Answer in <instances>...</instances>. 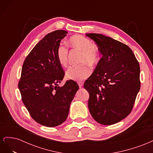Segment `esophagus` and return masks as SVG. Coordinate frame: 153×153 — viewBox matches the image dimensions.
I'll return each instance as SVG.
<instances>
[{"label":"esophagus","instance_id":"34e87169","mask_svg":"<svg viewBox=\"0 0 153 153\" xmlns=\"http://www.w3.org/2000/svg\"><path fill=\"white\" fill-rule=\"evenodd\" d=\"M78 86L80 87V88H82L83 87V85H84V83H83V82H78Z\"/></svg>","mask_w":153,"mask_h":153}]
</instances>
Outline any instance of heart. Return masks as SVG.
Segmentation results:
<instances>
[{"label":"heart","instance_id":"b5f03b06","mask_svg":"<svg viewBox=\"0 0 153 153\" xmlns=\"http://www.w3.org/2000/svg\"><path fill=\"white\" fill-rule=\"evenodd\" d=\"M68 43L71 47L81 50L80 61L82 63L69 67L66 72L68 79L82 80L90 75L91 69L89 63L94 66L100 60V51L98 46L92 44L91 41L82 35H74L68 39ZM68 49L62 44L59 45L56 50V57L60 65L66 67L68 65Z\"/></svg>","mask_w":153,"mask_h":153}]
</instances>
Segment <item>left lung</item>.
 <instances>
[{"label":"left lung","instance_id":"obj_1","mask_svg":"<svg viewBox=\"0 0 153 153\" xmlns=\"http://www.w3.org/2000/svg\"><path fill=\"white\" fill-rule=\"evenodd\" d=\"M102 55L84 83L89 92L88 107L96 121L117 123L131 112L140 88V66L128 46L101 34H86Z\"/></svg>","mask_w":153,"mask_h":153}]
</instances>
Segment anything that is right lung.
<instances>
[{
    "label": "right lung",
    "mask_w": 153,
    "mask_h": 153,
    "mask_svg": "<svg viewBox=\"0 0 153 153\" xmlns=\"http://www.w3.org/2000/svg\"><path fill=\"white\" fill-rule=\"evenodd\" d=\"M68 32L57 30L46 35L25 59L18 83L23 103L32 118L47 127L66 121L69 106L79 89L68 80L59 87L64 72L56 57V50Z\"/></svg>",
    "instance_id": "obj_1"
}]
</instances>
